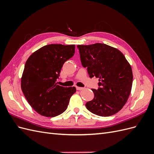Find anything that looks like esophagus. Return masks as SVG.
I'll return each mask as SVG.
<instances>
[{
    "label": "esophagus",
    "mask_w": 154,
    "mask_h": 154,
    "mask_svg": "<svg viewBox=\"0 0 154 154\" xmlns=\"http://www.w3.org/2000/svg\"><path fill=\"white\" fill-rule=\"evenodd\" d=\"M76 89L78 90V91H80V90H83V87H76Z\"/></svg>",
    "instance_id": "obj_1"
}]
</instances>
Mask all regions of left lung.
Listing matches in <instances>:
<instances>
[{
	"label": "left lung",
	"mask_w": 154,
	"mask_h": 154,
	"mask_svg": "<svg viewBox=\"0 0 154 154\" xmlns=\"http://www.w3.org/2000/svg\"><path fill=\"white\" fill-rule=\"evenodd\" d=\"M80 60L88 74L99 78L94 98L86 103L87 110L102 117L115 114L123 108L131 92V66L123 54L108 45L96 43L78 45Z\"/></svg>",
	"instance_id": "1"
}]
</instances>
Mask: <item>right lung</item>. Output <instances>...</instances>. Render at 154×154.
I'll return each mask as SVG.
<instances>
[{"label":"right lung","instance_id":"obj_1","mask_svg":"<svg viewBox=\"0 0 154 154\" xmlns=\"http://www.w3.org/2000/svg\"><path fill=\"white\" fill-rule=\"evenodd\" d=\"M74 52V45L49 44L35 51L26 61L22 91L29 104L40 115L54 117L67 109L76 88L60 86L57 80L63 63Z\"/></svg>","mask_w":154,"mask_h":154}]
</instances>
